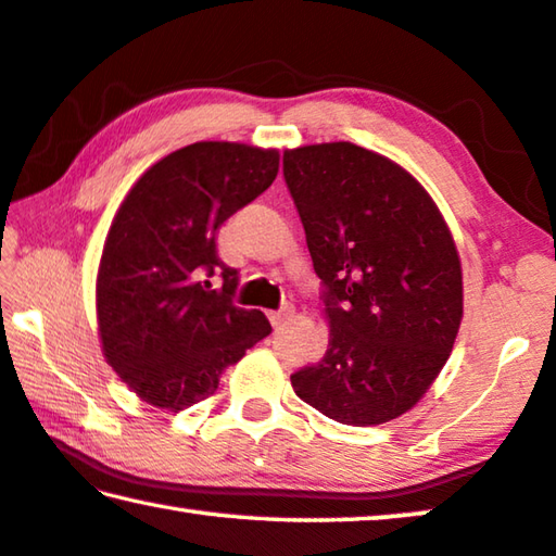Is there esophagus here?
<instances>
[{
  "label": "esophagus",
  "mask_w": 556,
  "mask_h": 556,
  "mask_svg": "<svg viewBox=\"0 0 556 556\" xmlns=\"http://www.w3.org/2000/svg\"><path fill=\"white\" fill-rule=\"evenodd\" d=\"M294 304H281L277 312H269V321H271V326H275V329H281V326H285L289 319H292L294 316Z\"/></svg>",
  "instance_id": "34e87169"
}]
</instances>
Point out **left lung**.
<instances>
[{
    "instance_id": "left-lung-1",
    "label": "left lung",
    "mask_w": 556,
    "mask_h": 556,
    "mask_svg": "<svg viewBox=\"0 0 556 556\" xmlns=\"http://www.w3.org/2000/svg\"><path fill=\"white\" fill-rule=\"evenodd\" d=\"M285 180L329 321L326 354L292 376L294 391L343 426L399 418L435 381L460 329L453 235L410 173L346 140L287 151Z\"/></svg>"
}]
</instances>
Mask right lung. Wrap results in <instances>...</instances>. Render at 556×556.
I'll use <instances>...</instances> for the list:
<instances>
[{
	"instance_id": "right-lung-1",
	"label": "right lung",
	"mask_w": 556,
	"mask_h": 556,
	"mask_svg": "<svg viewBox=\"0 0 556 556\" xmlns=\"http://www.w3.org/2000/svg\"><path fill=\"white\" fill-rule=\"evenodd\" d=\"M277 170L271 148L202 140L148 167L113 217L96 277L103 356L155 408L213 395L225 368L269 337L267 316L232 304L240 277L215 237Z\"/></svg>"
}]
</instances>
